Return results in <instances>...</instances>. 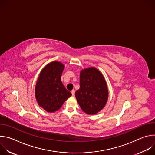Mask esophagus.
<instances>
[{
  "label": "esophagus",
  "mask_w": 155,
  "mask_h": 155,
  "mask_svg": "<svg viewBox=\"0 0 155 155\" xmlns=\"http://www.w3.org/2000/svg\"><path fill=\"white\" fill-rule=\"evenodd\" d=\"M75 90H72L71 91V93H72V96H74V95H75Z\"/></svg>",
  "instance_id": "1"
}]
</instances>
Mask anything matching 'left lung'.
I'll use <instances>...</instances> for the list:
<instances>
[{
    "label": "left lung",
    "mask_w": 155,
    "mask_h": 155,
    "mask_svg": "<svg viewBox=\"0 0 155 155\" xmlns=\"http://www.w3.org/2000/svg\"><path fill=\"white\" fill-rule=\"evenodd\" d=\"M108 96L106 82L102 74L94 68L82 70L80 76V89L76 99L84 112L94 115L104 107Z\"/></svg>",
    "instance_id": "8db88e82"
}]
</instances>
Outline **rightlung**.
I'll use <instances>...</instances> for the list:
<instances>
[{
    "mask_svg": "<svg viewBox=\"0 0 155 155\" xmlns=\"http://www.w3.org/2000/svg\"><path fill=\"white\" fill-rule=\"evenodd\" d=\"M64 65L54 61L41 71L35 86V97L38 105L48 112L58 110L63 103L71 96L61 81Z\"/></svg>",
    "mask_w": 155,
    "mask_h": 155,
    "instance_id": "obj_1",
    "label": "right lung"
}]
</instances>
